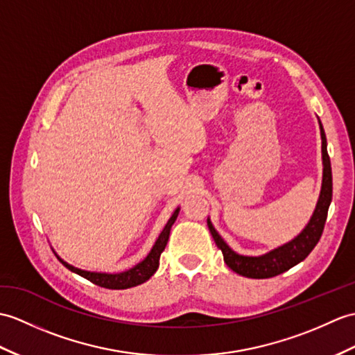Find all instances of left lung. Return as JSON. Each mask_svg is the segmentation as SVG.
<instances>
[{
	"label": "left lung",
	"mask_w": 355,
	"mask_h": 355,
	"mask_svg": "<svg viewBox=\"0 0 355 355\" xmlns=\"http://www.w3.org/2000/svg\"><path fill=\"white\" fill-rule=\"evenodd\" d=\"M320 125V137H322V160H324V178H322V191H320L319 201L316 210L309 222V225L304 228V232L293 239L292 242L284 246L270 251L261 257H245L230 250V246L222 241V237L213 228L211 222L207 220L210 233L215 239L218 248L224 254V260L230 269H233L236 274L248 277V278H272L283 272L289 270L295 265H298L307 255L313 251L316 243L322 236L325 220L328 215V207L333 196V175H331V163L327 151V137L324 133L322 123Z\"/></svg>",
	"instance_id": "obj_1"
}]
</instances>
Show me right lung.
<instances>
[{
    "label": "right lung",
    "instance_id": "obj_1",
    "mask_svg": "<svg viewBox=\"0 0 355 355\" xmlns=\"http://www.w3.org/2000/svg\"><path fill=\"white\" fill-rule=\"evenodd\" d=\"M180 209H177L174 211V215L168 220V224L164 225L163 232L160 233L157 242H155L154 248L151 250V252L148 254V257L139 263L137 266H135L133 269H130L127 272H122V274H96V272H87V270H81L73 268L68 263H64L63 260H60L63 263V266L68 268L69 270L76 272V274L85 277L86 279H89L90 283H94L100 287H105V289H113V291H121V289H128V287H135L145 283L146 279H150L153 277V274L159 268V261H160V255L164 251V246L168 243L169 239V232L171 227L174 224L177 216H178Z\"/></svg>",
    "mask_w": 355,
    "mask_h": 355
}]
</instances>
